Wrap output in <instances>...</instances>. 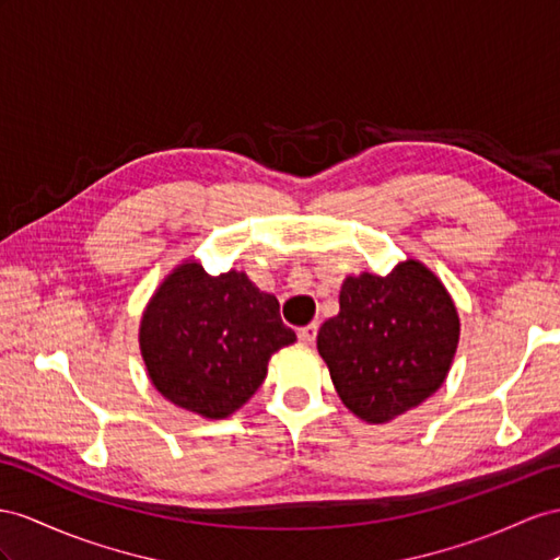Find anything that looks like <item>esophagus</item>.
<instances>
[{"label": "esophagus", "mask_w": 560, "mask_h": 560, "mask_svg": "<svg viewBox=\"0 0 560 560\" xmlns=\"http://www.w3.org/2000/svg\"><path fill=\"white\" fill-rule=\"evenodd\" d=\"M317 334H319V324H307L303 328H298V338L305 342V346H312L314 340H317Z\"/></svg>", "instance_id": "esophagus-1"}]
</instances>
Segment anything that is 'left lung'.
I'll use <instances>...</instances> for the list:
<instances>
[{
  "label": "left lung",
  "instance_id": "obj_1",
  "mask_svg": "<svg viewBox=\"0 0 560 560\" xmlns=\"http://www.w3.org/2000/svg\"><path fill=\"white\" fill-rule=\"evenodd\" d=\"M456 346L452 298L417 260L399 262L388 277H348L338 317L317 336L342 405L369 423L390 421L433 395Z\"/></svg>",
  "mask_w": 560,
  "mask_h": 560
}]
</instances>
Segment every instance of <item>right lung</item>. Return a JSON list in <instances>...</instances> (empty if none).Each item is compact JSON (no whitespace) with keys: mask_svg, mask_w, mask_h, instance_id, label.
<instances>
[{"mask_svg":"<svg viewBox=\"0 0 560 560\" xmlns=\"http://www.w3.org/2000/svg\"><path fill=\"white\" fill-rule=\"evenodd\" d=\"M293 340L275 295L243 271L212 277L198 262L172 271L139 328L158 393L206 419H224L246 405L267 376L269 357Z\"/></svg>","mask_w":560,"mask_h":560,"instance_id":"1","label":"right lung"}]
</instances>
